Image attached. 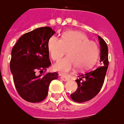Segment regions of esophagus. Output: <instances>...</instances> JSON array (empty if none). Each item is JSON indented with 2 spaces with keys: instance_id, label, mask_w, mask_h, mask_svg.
Wrapping results in <instances>:
<instances>
[{
  "instance_id": "obj_1",
  "label": "esophagus",
  "mask_w": 124,
  "mask_h": 124,
  "mask_svg": "<svg viewBox=\"0 0 124 124\" xmlns=\"http://www.w3.org/2000/svg\"><path fill=\"white\" fill-rule=\"evenodd\" d=\"M61 79L64 82H67V81L69 80V79L67 78V77H65V76H61Z\"/></svg>"
}]
</instances>
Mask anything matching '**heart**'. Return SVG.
<instances>
[{
    "instance_id": "1",
    "label": "heart",
    "mask_w": 124,
    "mask_h": 124,
    "mask_svg": "<svg viewBox=\"0 0 124 124\" xmlns=\"http://www.w3.org/2000/svg\"><path fill=\"white\" fill-rule=\"evenodd\" d=\"M48 50L52 59L59 61L67 53L68 56L54 65V69L61 75L73 72L76 68L85 70L95 63L99 54V49L95 42L89 40L84 32L78 31H68L61 39L53 36L49 39Z\"/></svg>"
}]
</instances>
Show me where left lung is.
Listing matches in <instances>:
<instances>
[{
    "label": "left lung",
    "instance_id": "obj_1",
    "mask_svg": "<svg viewBox=\"0 0 124 124\" xmlns=\"http://www.w3.org/2000/svg\"><path fill=\"white\" fill-rule=\"evenodd\" d=\"M100 45L99 67L79 76L76 80L78 87L70 95L72 100L78 103H83L96 96L103 86L105 75L108 66V47L105 41L98 36Z\"/></svg>",
    "mask_w": 124,
    "mask_h": 124
}]
</instances>
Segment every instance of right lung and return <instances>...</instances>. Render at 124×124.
Segmentation results:
<instances>
[{"label": "right lung", "instance_id": "add662e5", "mask_svg": "<svg viewBox=\"0 0 124 124\" xmlns=\"http://www.w3.org/2000/svg\"><path fill=\"white\" fill-rule=\"evenodd\" d=\"M49 27H44L24 34L12 50L10 70L15 86L22 98L31 103L42 101L48 95L50 82L58 78L56 72L41 77L37 70H46L51 65L48 42L55 34Z\"/></svg>", "mask_w": 124, "mask_h": 124}]
</instances>
